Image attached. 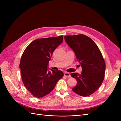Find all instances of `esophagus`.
<instances>
[{"label":"esophagus","instance_id":"esophagus-1","mask_svg":"<svg viewBox=\"0 0 121 121\" xmlns=\"http://www.w3.org/2000/svg\"><path fill=\"white\" fill-rule=\"evenodd\" d=\"M64 76L65 77L67 78H70L71 77V75L69 73H68V72H65L64 73Z\"/></svg>","mask_w":121,"mask_h":121}]
</instances>
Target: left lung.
<instances>
[{
	"instance_id": "8db88e82",
	"label": "left lung",
	"mask_w": 121,
	"mask_h": 121,
	"mask_svg": "<svg viewBox=\"0 0 121 121\" xmlns=\"http://www.w3.org/2000/svg\"><path fill=\"white\" fill-rule=\"evenodd\" d=\"M65 40L82 68L81 74H71L77 82L72 90L80 96H89L95 92L104 80L105 64L103 56L97 45L87 36H65Z\"/></svg>"
}]
</instances>
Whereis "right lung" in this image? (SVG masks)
<instances>
[{
	"instance_id": "obj_1",
	"label": "right lung",
	"mask_w": 121,
	"mask_h": 121,
	"mask_svg": "<svg viewBox=\"0 0 121 121\" xmlns=\"http://www.w3.org/2000/svg\"><path fill=\"white\" fill-rule=\"evenodd\" d=\"M63 41V36L34 40L25 49L20 68L24 85L33 95L40 98L46 95L63 78L61 71L48 70L52 53Z\"/></svg>"
}]
</instances>
